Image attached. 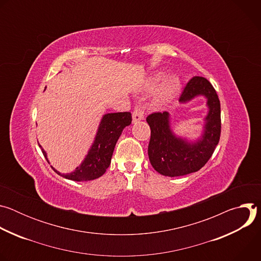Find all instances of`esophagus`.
<instances>
[{
    "mask_svg": "<svg viewBox=\"0 0 261 261\" xmlns=\"http://www.w3.org/2000/svg\"><path fill=\"white\" fill-rule=\"evenodd\" d=\"M144 118V107L142 105H136L133 111L132 115V119H133V123H136L138 121L143 120Z\"/></svg>",
    "mask_w": 261,
    "mask_h": 261,
    "instance_id": "1",
    "label": "esophagus"
}]
</instances>
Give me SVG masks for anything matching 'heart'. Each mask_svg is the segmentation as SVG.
<instances>
[{"mask_svg":"<svg viewBox=\"0 0 261 261\" xmlns=\"http://www.w3.org/2000/svg\"><path fill=\"white\" fill-rule=\"evenodd\" d=\"M162 79H163L162 74H157L156 76H154V79L151 82V86H150L151 89H156L160 85ZM178 91H179V80H178V77H176L174 75L169 76L164 82L161 89L159 90V92L156 96V102L158 104H165V103L171 101L176 96Z\"/></svg>","mask_w":261,"mask_h":261,"instance_id":"b5f03b06","label":"heart"}]
</instances>
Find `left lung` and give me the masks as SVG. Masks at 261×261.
I'll return each instance as SVG.
<instances>
[{
    "instance_id": "obj_1",
    "label": "left lung",
    "mask_w": 261,
    "mask_h": 261,
    "mask_svg": "<svg viewBox=\"0 0 261 261\" xmlns=\"http://www.w3.org/2000/svg\"><path fill=\"white\" fill-rule=\"evenodd\" d=\"M202 95L207 99L208 114L201 138L195 142L176 137L170 129L169 114L154 113L147 116L151 138L148 159L154 169L165 176H180L198 171L212 157L221 134V108L217 92L204 77L194 76L184 88L179 102H188Z\"/></svg>"
}]
</instances>
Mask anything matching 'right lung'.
<instances>
[{
  "label": "right lung",
  "mask_w": 261,
  "mask_h": 261,
  "mask_svg": "<svg viewBox=\"0 0 261 261\" xmlns=\"http://www.w3.org/2000/svg\"><path fill=\"white\" fill-rule=\"evenodd\" d=\"M131 122L132 116L128 111L104 115L99 125L94 143L83 163L76 167L73 172L67 174H62L54 167L51 168L59 175L71 180L84 181L100 177L105 173L110 164L116 143L121 136L123 129L126 126H129ZM39 146L41 147V145ZM41 151L47 162H49L46 153L42 147Z\"/></svg>",
  "instance_id": "obj_1"
}]
</instances>
